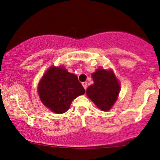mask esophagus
Segmentation results:
<instances>
[{"instance_id": "1", "label": "esophagus", "mask_w": 160, "mask_h": 160, "mask_svg": "<svg viewBox=\"0 0 160 160\" xmlns=\"http://www.w3.org/2000/svg\"><path fill=\"white\" fill-rule=\"evenodd\" d=\"M82 85L83 88H85V90H86L87 89V82H82Z\"/></svg>"}]
</instances>
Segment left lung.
<instances>
[{
	"mask_svg": "<svg viewBox=\"0 0 160 160\" xmlns=\"http://www.w3.org/2000/svg\"><path fill=\"white\" fill-rule=\"evenodd\" d=\"M94 83L90 85L86 94L102 111H108L116 102L120 93V84L112 71L98 69L92 74Z\"/></svg>",
	"mask_w": 160,
	"mask_h": 160,
	"instance_id": "obj_1",
	"label": "left lung"
}]
</instances>
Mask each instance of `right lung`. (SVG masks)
I'll list each match as a JSON object with an SVG mask.
<instances>
[{
	"mask_svg": "<svg viewBox=\"0 0 160 160\" xmlns=\"http://www.w3.org/2000/svg\"><path fill=\"white\" fill-rule=\"evenodd\" d=\"M85 92L77 76L63 67H50L38 85L42 103L57 114L66 112L72 102Z\"/></svg>",
	"mask_w": 160,
	"mask_h": 160,
	"instance_id": "add662e5",
	"label": "right lung"
}]
</instances>
